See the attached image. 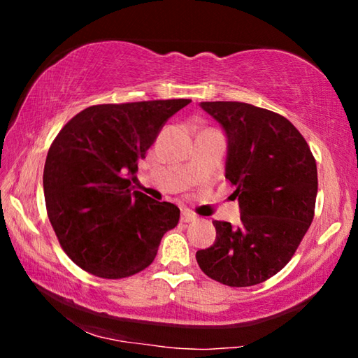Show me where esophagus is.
Here are the masks:
<instances>
[{
  "instance_id": "34e87169",
  "label": "esophagus",
  "mask_w": 358,
  "mask_h": 358,
  "mask_svg": "<svg viewBox=\"0 0 358 358\" xmlns=\"http://www.w3.org/2000/svg\"><path fill=\"white\" fill-rule=\"evenodd\" d=\"M197 220V216L191 213L189 210H183L181 211V222H194Z\"/></svg>"
}]
</instances>
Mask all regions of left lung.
Returning <instances> with one entry per match:
<instances>
[{"mask_svg":"<svg viewBox=\"0 0 358 358\" xmlns=\"http://www.w3.org/2000/svg\"><path fill=\"white\" fill-rule=\"evenodd\" d=\"M227 137L226 178L240 226L213 221L216 240L196 252L211 280L230 287L264 282L292 259L314 217L317 167L287 118L245 102H201Z\"/></svg>","mask_w":358,"mask_h":358,"instance_id":"1","label":"left lung"}]
</instances>
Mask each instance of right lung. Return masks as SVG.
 <instances>
[{
    "label": "right lung",
    "instance_id": "add662e5",
    "mask_svg": "<svg viewBox=\"0 0 358 358\" xmlns=\"http://www.w3.org/2000/svg\"><path fill=\"white\" fill-rule=\"evenodd\" d=\"M189 102L92 106L58 132L44 166L47 215L64 252L85 271L107 280L138 273L178 224L177 205L134 191L132 181L166 121Z\"/></svg>",
    "mask_w": 358,
    "mask_h": 358
}]
</instances>
